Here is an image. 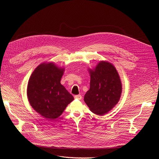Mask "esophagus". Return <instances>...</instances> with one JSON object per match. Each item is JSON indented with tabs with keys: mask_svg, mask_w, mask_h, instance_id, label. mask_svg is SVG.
<instances>
[{
	"mask_svg": "<svg viewBox=\"0 0 159 159\" xmlns=\"http://www.w3.org/2000/svg\"><path fill=\"white\" fill-rule=\"evenodd\" d=\"M75 98L76 99H79V100H81L82 99V96L80 95H77L75 96Z\"/></svg>",
	"mask_w": 159,
	"mask_h": 159,
	"instance_id": "esophagus-1",
	"label": "esophagus"
}]
</instances>
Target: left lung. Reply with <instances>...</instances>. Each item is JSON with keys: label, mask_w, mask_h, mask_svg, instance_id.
<instances>
[{"label": "left lung", "mask_w": 159, "mask_h": 159, "mask_svg": "<svg viewBox=\"0 0 159 159\" xmlns=\"http://www.w3.org/2000/svg\"><path fill=\"white\" fill-rule=\"evenodd\" d=\"M88 70L90 88L84 95V102L91 111L103 115L119 101L122 89L120 76L115 67L107 61H100L95 68Z\"/></svg>", "instance_id": "obj_1"}]
</instances>
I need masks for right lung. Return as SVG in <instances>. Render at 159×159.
I'll return each mask as SVG.
<instances>
[{
    "mask_svg": "<svg viewBox=\"0 0 159 159\" xmlns=\"http://www.w3.org/2000/svg\"><path fill=\"white\" fill-rule=\"evenodd\" d=\"M65 71L53 62H43L33 71L27 86L31 106L46 119L61 116L73 97L61 84Z\"/></svg>",
    "mask_w": 159,
    "mask_h": 159,
    "instance_id": "obj_1",
    "label": "right lung"
}]
</instances>
